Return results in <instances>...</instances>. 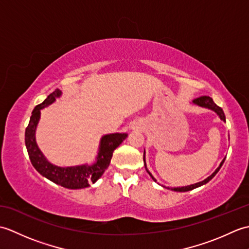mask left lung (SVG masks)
I'll list each match as a JSON object with an SVG mask.
<instances>
[{
	"label": "left lung",
	"mask_w": 249,
	"mask_h": 249,
	"mask_svg": "<svg viewBox=\"0 0 249 249\" xmlns=\"http://www.w3.org/2000/svg\"><path fill=\"white\" fill-rule=\"evenodd\" d=\"M193 103H194V104H196V105L200 106V107H205V108H209V109H211V110L215 111V112L219 115L220 120L226 121V116H225V113H224L223 109H221L220 107H218V106L216 105V104L213 102V99L211 98L210 96H201V97H199V98H196V99H194V102H193ZM225 160H226V158H224L223 161L220 162L219 167H218L217 169H216L215 172L212 174V176H210L208 178H205L204 181H202V182H199V183H196V184H193V185H188V186L177 187V188L174 187V188H171V189H172V190H174V192H188V190H192V189H194V188H197V187H199V186H202V185L206 184V183H208L209 181H211V179H212V178L215 177V174L219 171L220 167L223 166V163H224ZM146 171H147V169H146ZM147 172H149V171H147ZM149 174L151 176V178H153V181H155V182H156L155 178L153 177L150 172H149Z\"/></svg>",
	"instance_id": "1"
}]
</instances>
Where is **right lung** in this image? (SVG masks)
Returning a JSON list of instances; mask_svg holds the SVG:
<instances>
[{
  "instance_id": "1",
  "label": "right lung",
  "mask_w": 249,
  "mask_h": 249,
  "mask_svg": "<svg viewBox=\"0 0 249 249\" xmlns=\"http://www.w3.org/2000/svg\"><path fill=\"white\" fill-rule=\"evenodd\" d=\"M61 95L59 89H54L43 103L37 105L32 112L28 127L25 129V146L28 150V154L32 165L38 171L41 176H44L50 181L61 186L71 189H80L89 187V184L95 183L103 176L106 169L110 165L112 158L113 151L123 142L127 134H110L106 135L102 138L99 145V153L97 156V161L92 166L82 165L76 167H57L52 165L46 160L43 153L40 152L35 141V130L37 123L39 121L40 109L49 106L55 100L56 97Z\"/></svg>"
}]
</instances>
